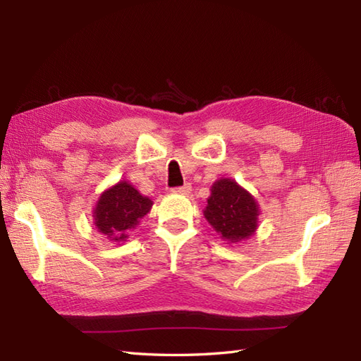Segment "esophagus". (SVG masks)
<instances>
[{
	"label": "esophagus",
	"instance_id": "obj_1",
	"mask_svg": "<svg viewBox=\"0 0 361 361\" xmlns=\"http://www.w3.org/2000/svg\"><path fill=\"white\" fill-rule=\"evenodd\" d=\"M190 190H192V186H190L189 183H186L185 186L175 188V189H173V192H175V194H180V195H188V194L190 192Z\"/></svg>",
	"mask_w": 361,
	"mask_h": 361
}]
</instances>
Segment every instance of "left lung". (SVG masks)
Instances as JSON below:
<instances>
[{
    "mask_svg": "<svg viewBox=\"0 0 361 361\" xmlns=\"http://www.w3.org/2000/svg\"><path fill=\"white\" fill-rule=\"evenodd\" d=\"M203 214L221 239L229 243L248 239L257 229V202L231 178L214 183Z\"/></svg>",
    "mask_w": 361,
    "mask_h": 361,
    "instance_id": "8db88e82",
    "label": "left lung"
}]
</instances>
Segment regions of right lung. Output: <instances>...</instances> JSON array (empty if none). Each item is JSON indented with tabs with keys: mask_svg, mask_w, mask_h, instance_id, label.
Here are the masks:
<instances>
[{
	"mask_svg": "<svg viewBox=\"0 0 361 361\" xmlns=\"http://www.w3.org/2000/svg\"><path fill=\"white\" fill-rule=\"evenodd\" d=\"M152 204L150 198L141 195L128 181H119L99 197L93 211L94 226L109 240L124 242L140 220L147 216Z\"/></svg>",
	"mask_w": 361,
	"mask_h": 361,
	"instance_id": "1",
	"label": "right lung"
}]
</instances>
